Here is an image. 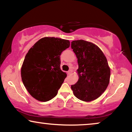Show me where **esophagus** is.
Wrapping results in <instances>:
<instances>
[{"label":"esophagus","instance_id":"esophagus-1","mask_svg":"<svg viewBox=\"0 0 132 132\" xmlns=\"http://www.w3.org/2000/svg\"><path fill=\"white\" fill-rule=\"evenodd\" d=\"M72 73V70H69L68 72V75H70L71 73Z\"/></svg>","mask_w":132,"mask_h":132}]
</instances>
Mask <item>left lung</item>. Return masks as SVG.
Returning a JSON list of instances; mask_svg holds the SVG:
<instances>
[{"mask_svg": "<svg viewBox=\"0 0 132 132\" xmlns=\"http://www.w3.org/2000/svg\"><path fill=\"white\" fill-rule=\"evenodd\" d=\"M71 47L77 58L79 79L71 86L74 95L84 102L97 99L108 86L110 69L100 48L84 40L72 41Z\"/></svg>", "mask_w": 132, "mask_h": 132, "instance_id": "1", "label": "left lung"}]
</instances>
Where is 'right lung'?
<instances>
[{
    "label": "right lung",
    "mask_w": 132,
    "mask_h": 132,
    "mask_svg": "<svg viewBox=\"0 0 132 132\" xmlns=\"http://www.w3.org/2000/svg\"><path fill=\"white\" fill-rule=\"evenodd\" d=\"M69 46L68 40L45 37L29 50L21 68V77L35 99L47 102L57 95L67 76L60 69V56Z\"/></svg>",
    "instance_id": "right-lung-1"
}]
</instances>
